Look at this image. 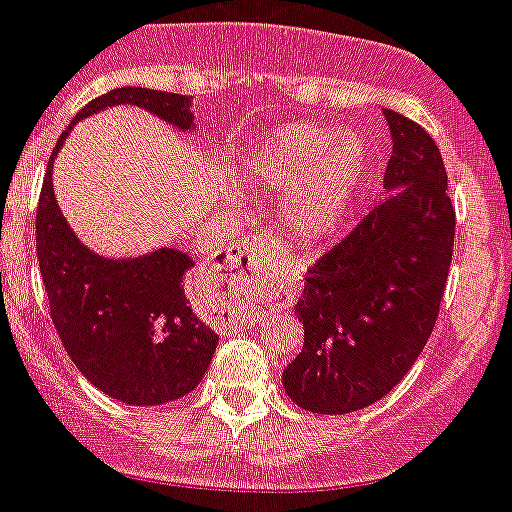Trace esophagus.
<instances>
[{
    "label": "esophagus",
    "instance_id": "34e87169",
    "mask_svg": "<svg viewBox=\"0 0 512 512\" xmlns=\"http://www.w3.org/2000/svg\"><path fill=\"white\" fill-rule=\"evenodd\" d=\"M273 260V244L265 237H244L237 244H231V250L226 252V262L234 275L262 273L268 265H273Z\"/></svg>",
    "mask_w": 512,
    "mask_h": 512
}]
</instances>
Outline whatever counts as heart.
I'll return each mask as SVG.
<instances>
[{"label": "heart", "mask_w": 512, "mask_h": 512, "mask_svg": "<svg viewBox=\"0 0 512 512\" xmlns=\"http://www.w3.org/2000/svg\"><path fill=\"white\" fill-rule=\"evenodd\" d=\"M366 167V149L353 133L335 136L314 123H293L262 136L244 170L257 188L286 195L283 221L304 242L332 237L348 216Z\"/></svg>", "instance_id": "heart-1"}]
</instances>
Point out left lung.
<instances>
[{
  "instance_id": "left-lung-1",
  "label": "left lung",
  "mask_w": 512,
  "mask_h": 512,
  "mask_svg": "<svg viewBox=\"0 0 512 512\" xmlns=\"http://www.w3.org/2000/svg\"><path fill=\"white\" fill-rule=\"evenodd\" d=\"M394 193L309 268L296 317L304 348L283 371L288 397L317 415H348L407 376L435 327L451 270L456 211L430 133L384 110Z\"/></svg>"
}]
</instances>
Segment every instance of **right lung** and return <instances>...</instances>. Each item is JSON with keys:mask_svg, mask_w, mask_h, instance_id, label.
Instances as JSON below:
<instances>
[{"mask_svg": "<svg viewBox=\"0 0 512 512\" xmlns=\"http://www.w3.org/2000/svg\"><path fill=\"white\" fill-rule=\"evenodd\" d=\"M123 102L146 108L180 131L193 128L185 95L118 87L95 97L79 110L53 149L35 216V247L53 327L74 366L102 394L136 407H154L175 402L201 384L219 342L216 332L195 317L182 288L193 260L170 247L133 260L95 255L61 216L51 182L53 159L71 126L84 115Z\"/></svg>", "mask_w": 512, "mask_h": 512, "instance_id": "right-lung-1", "label": "right lung"}]
</instances>
